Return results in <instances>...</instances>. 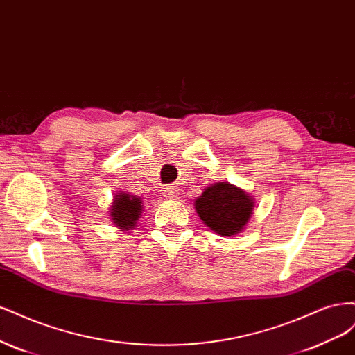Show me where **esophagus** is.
Segmentation results:
<instances>
[{
  "mask_svg": "<svg viewBox=\"0 0 355 355\" xmlns=\"http://www.w3.org/2000/svg\"><path fill=\"white\" fill-rule=\"evenodd\" d=\"M163 196L166 198H170V200H175V198H179L180 197V189L179 187H164L163 188Z\"/></svg>",
  "mask_w": 355,
  "mask_h": 355,
  "instance_id": "1",
  "label": "esophagus"
}]
</instances>
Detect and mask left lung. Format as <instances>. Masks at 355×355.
<instances>
[{"label": "left lung", "mask_w": 355, "mask_h": 355, "mask_svg": "<svg viewBox=\"0 0 355 355\" xmlns=\"http://www.w3.org/2000/svg\"><path fill=\"white\" fill-rule=\"evenodd\" d=\"M194 204L204 225L222 237H234L244 231L254 210V198L230 182L207 187Z\"/></svg>", "instance_id": "8db88e82"}]
</instances>
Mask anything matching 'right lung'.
I'll use <instances>...</instances> for the list:
<instances>
[{
    "label": "right lung",
    "mask_w": 355,
    "mask_h": 355,
    "mask_svg": "<svg viewBox=\"0 0 355 355\" xmlns=\"http://www.w3.org/2000/svg\"><path fill=\"white\" fill-rule=\"evenodd\" d=\"M112 197L114 200L110 206L111 222L120 231L128 232L135 230L144 211L142 198L128 194L125 191H118Z\"/></svg>",
    "instance_id": "right-lung-1"
}]
</instances>
